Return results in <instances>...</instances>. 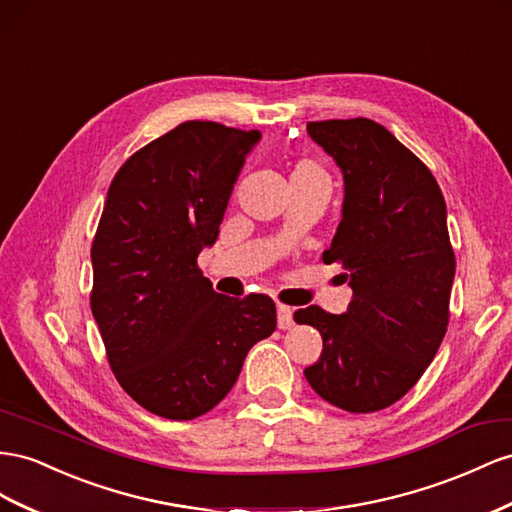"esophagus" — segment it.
<instances>
[{"label": "esophagus", "mask_w": 512, "mask_h": 512, "mask_svg": "<svg viewBox=\"0 0 512 512\" xmlns=\"http://www.w3.org/2000/svg\"><path fill=\"white\" fill-rule=\"evenodd\" d=\"M278 327L280 329L293 327V310L284 306V303H278Z\"/></svg>", "instance_id": "esophagus-1"}]
</instances>
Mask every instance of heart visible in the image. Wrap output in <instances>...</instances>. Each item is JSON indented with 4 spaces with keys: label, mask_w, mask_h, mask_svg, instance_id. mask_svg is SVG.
I'll use <instances>...</instances> for the list:
<instances>
[{
    "label": "heart",
    "mask_w": 512,
    "mask_h": 512,
    "mask_svg": "<svg viewBox=\"0 0 512 512\" xmlns=\"http://www.w3.org/2000/svg\"><path fill=\"white\" fill-rule=\"evenodd\" d=\"M327 176V172L321 168L314 159H299L293 165V172H290V181H301V178H319Z\"/></svg>",
    "instance_id": "b5f03b06"
}]
</instances>
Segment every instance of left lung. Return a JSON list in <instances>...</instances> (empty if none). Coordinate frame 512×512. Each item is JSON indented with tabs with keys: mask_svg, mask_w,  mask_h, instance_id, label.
Here are the masks:
<instances>
[{
	"mask_svg": "<svg viewBox=\"0 0 512 512\" xmlns=\"http://www.w3.org/2000/svg\"><path fill=\"white\" fill-rule=\"evenodd\" d=\"M308 133L344 174L342 219L323 260L347 269L353 299L344 314H293L323 336L303 375L331 405L381 411L420 381L446 336L457 269L446 202L431 170L379 122H308Z\"/></svg>",
	"mask_w": 512,
	"mask_h": 512,
	"instance_id": "8db88e82",
	"label": "left lung"
}]
</instances>
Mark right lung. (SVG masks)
I'll return each mask as SVG.
<instances>
[{"mask_svg": "<svg viewBox=\"0 0 512 512\" xmlns=\"http://www.w3.org/2000/svg\"><path fill=\"white\" fill-rule=\"evenodd\" d=\"M258 131L189 120L120 165L92 241L90 308L114 377L168 420L211 411L275 331L267 295H219L198 267Z\"/></svg>", "mask_w": 512, "mask_h": 512, "instance_id": "1", "label": "right lung"}]
</instances>
